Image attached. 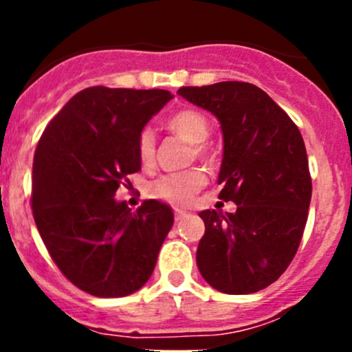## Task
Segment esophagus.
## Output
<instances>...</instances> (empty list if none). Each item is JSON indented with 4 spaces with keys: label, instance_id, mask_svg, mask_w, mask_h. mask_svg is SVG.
Wrapping results in <instances>:
<instances>
[{
    "label": "esophagus",
    "instance_id": "1",
    "mask_svg": "<svg viewBox=\"0 0 352 352\" xmlns=\"http://www.w3.org/2000/svg\"><path fill=\"white\" fill-rule=\"evenodd\" d=\"M173 216H175V221L179 223V221H182L184 218H186L187 212L182 211V209H175V211H173Z\"/></svg>",
    "mask_w": 352,
    "mask_h": 352
}]
</instances>
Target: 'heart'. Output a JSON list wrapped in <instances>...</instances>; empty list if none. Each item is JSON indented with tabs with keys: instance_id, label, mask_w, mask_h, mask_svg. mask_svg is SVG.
<instances>
[{
	"instance_id": "1",
	"label": "heart",
	"mask_w": 352,
	"mask_h": 352,
	"mask_svg": "<svg viewBox=\"0 0 352 352\" xmlns=\"http://www.w3.org/2000/svg\"><path fill=\"white\" fill-rule=\"evenodd\" d=\"M166 127L184 141L192 144V156L209 163L211 151L206 146V140L211 134L209 120L197 110H180L166 120ZM138 158L141 165L150 166L155 160V134L150 127H144L138 136ZM206 186V173L201 168H189L186 172L166 173L151 184V196L173 206L190 204L194 196Z\"/></svg>"
}]
</instances>
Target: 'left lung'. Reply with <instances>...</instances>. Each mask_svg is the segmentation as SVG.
<instances>
[{
	"instance_id": "obj_1",
	"label": "left lung",
	"mask_w": 352,
	"mask_h": 352,
	"mask_svg": "<svg viewBox=\"0 0 352 352\" xmlns=\"http://www.w3.org/2000/svg\"><path fill=\"white\" fill-rule=\"evenodd\" d=\"M177 94L221 122L219 199L236 204L235 212H199L206 225L199 271L221 293H257L286 271L303 236L311 199L303 138L285 110L252 83L221 81Z\"/></svg>"
}]
</instances>
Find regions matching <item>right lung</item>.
Wrapping results in <instances>:
<instances>
[{"label":"right lung","instance_id":"obj_1","mask_svg":"<svg viewBox=\"0 0 352 352\" xmlns=\"http://www.w3.org/2000/svg\"><path fill=\"white\" fill-rule=\"evenodd\" d=\"M170 98L166 90L85 88L38 140L30 199L35 225L59 271L85 293L127 296L153 272L172 209L150 199L133 212L113 196L141 170L138 136Z\"/></svg>","mask_w":352,"mask_h":352}]
</instances>
